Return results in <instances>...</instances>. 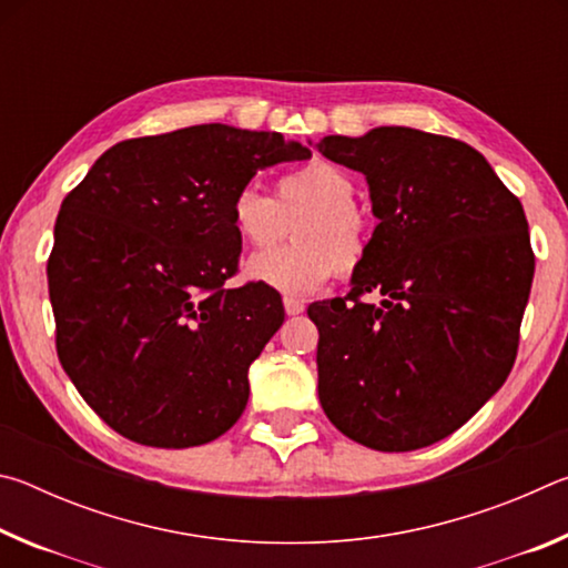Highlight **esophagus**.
I'll list each match as a JSON object with an SVG mask.
<instances>
[{
    "label": "esophagus",
    "mask_w": 568,
    "mask_h": 568,
    "mask_svg": "<svg viewBox=\"0 0 568 568\" xmlns=\"http://www.w3.org/2000/svg\"><path fill=\"white\" fill-rule=\"evenodd\" d=\"M283 305L287 315H301L305 311L303 301H297V297H283Z\"/></svg>",
    "instance_id": "34e87169"
}]
</instances>
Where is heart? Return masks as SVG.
<instances>
[{
  "label": "heart",
  "mask_w": 568,
  "mask_h": 568,
  "mask_svg": "<svg viewBox=\"0 0 568 568\" xmlns=\"http://www.w3.org/2000/svg\"><path fill=\"white\" fill-rule=\"evenodd\" d=\"M355 180L328 160H313L275 182V200L255 185L237 190L230 207L247 247H271L293 227L295 243L247 261V275L287 295L318 291L335 273L353 275L373 243V217L355 203Z\"/></svg>",
  "instance_id": "1"
}]
</instances>
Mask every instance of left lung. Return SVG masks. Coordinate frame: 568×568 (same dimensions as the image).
I'll return each mask as SVG.
<instances>
[{
	"mask_svg": "<svg viewBox=\"0 0 568 568\" xmlns=\"http://www.w3.org/2000/svg\"><path fill=\"white\" fill-rule=\"evenodd\" d=\"M315 150L363 172L381 220L351 293L307 307L321 406L373 450L436 444L514 368L534 281L524 207L480 152L444 134L378 128Z\"/></svg>",
	"mask_w": 568,
	"mask_h": 568,
	"instance_id": "obj_1",
	"label": "left lung"
}]
</instances>
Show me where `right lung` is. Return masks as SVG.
<instances>
[{"label": "right lung", "instance_id": "1", "mask_svg": "<svg viewBox=\"0 0 568 568\" xmlns=\"http://www.w3.org/2000/svg\"><path fill=\"white\" fill-rule=\"evenodd\" d=\"M305 158L281 132L195 124L118 142L62 200L57 355L120 436L190 448L243 416L247 368L285 311L273 287L225 285L243 245L230 207L257 170Z\"/></svg>", "mask_w": 568, "mask_h": 568}]
</instances>
